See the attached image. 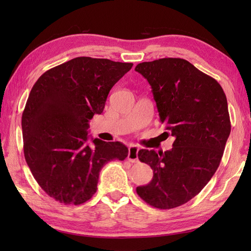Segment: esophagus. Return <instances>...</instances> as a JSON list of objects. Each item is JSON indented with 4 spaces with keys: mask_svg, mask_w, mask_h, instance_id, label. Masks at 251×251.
Masks as SVG:
<instances>
[{
    "mask_svg": "<svg viewBox=\"0 0 251 251\" xmlns=\"http://www.w3.org/2000/svg\"><path fill=\"white\" fill-rule=\"evenodd\" d=\"M138 151H139V148L136 146H131L128 149V161L130 163H137L138 162Z\"/></svg>",
    "mask_w": 251,
    "mask_h": 251,
    "instance_id": "1",
    "label": "esophagus"
}]
</instances>
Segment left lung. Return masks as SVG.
Segmentation results:
<instances>
[{"instance_id":"obj_1","label":"left lung","mask_w":251,"mask_h":251,"mask_svg":"<svg viewBox=\"0 0 251 251\" xmlns=\"http://www.w3.org/2000/svg\"><path fill=\"white\" fill-rule=\"evenodd\" d=\"M135 70L151 85L159 119L175 137L172 150L138 152L153 179L136 191L147 204L172 209L199 194L219 167L231 132L226 97L214 77L181 58L142 62Z\"/></svg>"}]
</instances>
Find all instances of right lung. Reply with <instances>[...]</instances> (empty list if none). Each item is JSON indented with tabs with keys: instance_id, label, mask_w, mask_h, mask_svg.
Returning a JSON list of instances; mask_svg holds the SVG:
<instances>
[{
	"instance_id": "right-lung-1",
	"label": "right lung",
	"mask_w": 251,
	"mask_h": 251,
	"mask_svg": "<svg viewBox=\"0 0 251 251\" xmlns=\"http://www.w3.org/2000/svg\"><path fill=\"white\" fill-rule=\"evenodd\" d=\"M132 63L76 57L42 74L21 117L25 162L36 182L57 201L81 205L97 191L104 165L124 161L121 142L92 139L88 122L101 114L111 88Z\"/></svg>"
}]
</instances>
